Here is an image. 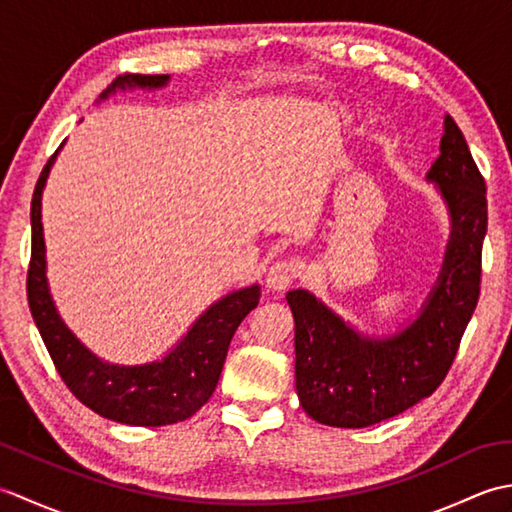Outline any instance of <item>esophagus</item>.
Here are the masks:
<instances>
[{"mask_svg": "<svg viewBox=\"0 0 512 512\" xmlns=\"http://www.w3.org/2000/svg\"><path fill=\"white\" fill-rule=\"evenodd\" d=\"M303 268H306V264H303L301 259H284V262H277L268 268L266 284L275 292L286 290L303 275Z\"/></svg>", "mask_w": 512, "mask_h": 512, "instance_id": "obj_1", "label": "esophagus"}]
</instances>
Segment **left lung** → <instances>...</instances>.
Instances as JSON below:
<instances>
[{
    "label": "left lung",
    "mask_w": 512,
    "mask_h": 512,
    "mask_svg": "<svg viewBox=\"0 0 512 512\" xmlns=\"http://www.w3.org/2000/svg\"><path fill=\"white\" fill-rule=\"evenodd\" d=\"M451 233L436 284L418 317L391 334H363L312 292L286 299L295 317L297 396L312 420L363 429L429 398L447 376L480 299L486 184L469 145L444 116L440 156L427 171Z\"/></svg>",
    "instance_id": "1"
}]
</instances>
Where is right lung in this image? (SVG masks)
<instances>
[{"mask_svg": "<svg viewBox=\"0 0 512 512\" xmlns=\"http://www.w3.org/2000/svg\"><path fill=\"white\" fill-rule=\"evenodd\" d=\"M169 79V74L118 76L99 96V103L125 90H160ZM61 149L63 145L43 167L30 204L32 257L28 268V303L52 363L72 394L107 420L132 427H165L187 420L213 396L237 325L250 310L257 308L262 297L259 284L233 290L211 303L193 321L187 334L158 361L143 365L103 361L63 323L46 277L41 195Z\"/></svg>", "mask_w": 512, "mask_h": 512, "instance_id": "add662e5", "label": "right lung"}]
</instances>
